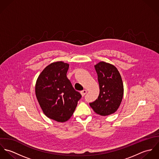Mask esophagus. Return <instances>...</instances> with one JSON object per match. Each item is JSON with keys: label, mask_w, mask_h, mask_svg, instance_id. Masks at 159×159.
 <instances>
[{"label": "esophagus", "mask_w": 159, "mask_h": 159, "mask_svg": "<svg viewBox=\"0 0 159 159\" xmlns=\"http://www.w3.org/2000/svg\"><path fill=\"white\" fill-rule=\"evenodd\" d=\"M86 93H87V91L85 90V89H84V90H83V91L81 92V94L82 96H84Z\"/></svg>", "instance_id": "34e87169"}]
</instances>
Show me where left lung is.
<instances>
[{
    "mask_svg": "<svg viewBox=\"0 0 159 159\" xmlns=\"http://www.w3.org/2000/svg\"><path fill=\"white\" fill-rule=\"evenodd\" d=\"M98 76L100 93L89 105L95 113L101 116L114 113L119 108L124 95V85L117 68L103 61L94 66Z\"/></svg>",
    "mask_w": 159,
    "mask_h": 159,
    "instance_id": "8db88e82",
    "label": "left lung"
}]
</instances>
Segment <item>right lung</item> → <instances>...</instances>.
Listing matches in <instances>:
<instances>
[{
  "mask_svg": "<svg viewBox=\"0 0 159 159\" xmlns=\"http://www.w3.org/2000/svg\"><path fill=\"white\" fill-rule=\"evenodd\" d=\"M68 68L69 64L62 61L52 62L41 72L35 84L36 97L43 113L59 122L71 117L81 98L67 77Z\"/></svg>",
  "mask_w": 159,
  "mask_h": 159,
  "instance_id": "right-lung-1",
  "label": "right lung"
}]
</instances>
